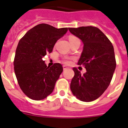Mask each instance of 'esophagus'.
Segmentation results:
<instances>
[{"label": "esophagus", "mask_w": 128, "mask_h": 128, "mask_svg": "<svg viewBox=\"0 0 128 128\" xmlns=\"http://www.w3.org/2000/svg\"><path fill=\"white\" fill-rule=\"evenodd\" d=\"M63 70H66L68 68V67L66 66H65V65H63Z\"/></svg>", "instance_id": "34e87169"}]
</instances>
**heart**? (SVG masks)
<instances>
[{"instance_id":"1","label":"heart","mask_w":128,"mask_h":128,"mask_svg":"<svg viewBox=\"0 0 128 128\" xmlns=\"http://www.w3.org/2000/svg\"><path fill=\"white\" fill-rule=\"evenodd\" d=\"M76 39H78L77 37L74 36H70L69 37V41L70 42H72L74 41V40H75ZM64 63H66V64H70V61L68 60H64Z\"/></svg>"}]
</instances>
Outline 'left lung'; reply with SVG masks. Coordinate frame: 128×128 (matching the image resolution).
<instances>
[{
  "label": "left lung",
  "instance_id": "8db88e82",
  "mask_svg": "<svg viewBox=\"0 0 128 128\" xmlns=\"http://www.w3.org/2000/svg\"><path fill=\"white\" fill-rule=\"evenodd\" d=\"M82 40L83 50L78 61L86 73L73 68L75 75L70 82L72 94L80 100L90 102L99 98L107 89L116 67L113 45L99 29L93 26L68 28Z\"/></svg>",
  "mask_w": 128,
  "mask_h": 128
}]
</instances>
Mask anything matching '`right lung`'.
<instances>
[{"label":"right lung","instance_id":"obj_1","mask_svg":"<svg viewBox=\"0 0 128 128\" xmlns=\"http://www.w3.org/2000/svg\"><path fill=\"white\" fill-rule=\"evenodd\" d=\"M68 30L46 24L34 26L19 41L14 59V70L20 88L28 98L40 100L52 92L63 72L60 63L47 66L42 58L52 52L54 44Z\"/></svg>","mask_w":128,"mask_h":128}]
</instances>
